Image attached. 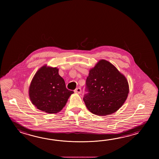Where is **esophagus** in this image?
<instances>
[{"label":"esophagus","mask_w":159,"mask_h":159,"mask_svg":"<svg viewBox=\"0 0 159 159\" xmlns=\"http://www.w3.org/2000/svg\"><path fill=\"white\" fill-rule=\"evenodd\" d=\"M75 93H78V94H81V92H82L81 88H76L75 90Z\"/></svg>","instance_id":"obj_1"}]
</instances>
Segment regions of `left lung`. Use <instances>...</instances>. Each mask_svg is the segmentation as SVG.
Wrapping results in <instances>:
<instances>
[{
    "mask_svg": "<svg viewBox=\"0 0 159 159\" xmlns=\"http://www.w3.org/2000/svg\"><path fill=\"white\" fill-rule=\"evenodd\" d=\"M84 101L93 114L105 116L116 111L129 93L125 77L108 61L102 60L89 71Z\"/></svg>",
    "mask_w": 159,
    "mask_h": 159,
    "instance_id": "8db88e82",
    "label": "left lung"
}]
</instances>
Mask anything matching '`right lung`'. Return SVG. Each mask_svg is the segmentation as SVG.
Returning a JSON list of instances; mask_svg holds the SVG:
<instances>
[{"label":"right lung","mask_w":159,"mask_h":159,"mask_svg":"<svg viewBox=\"0 0 159 159\" xmlns=\"http://www.w3.org/2000/svg\"><path fill=\"white\" fill-rule=\"evenodd\" d=\"M73 93L66 88L58 69L46 66L35 74L29 90L32 103L41 111L49 114L61 111Z\"/></svg>","instance_id":"right-lung-1"}]
</instances>
